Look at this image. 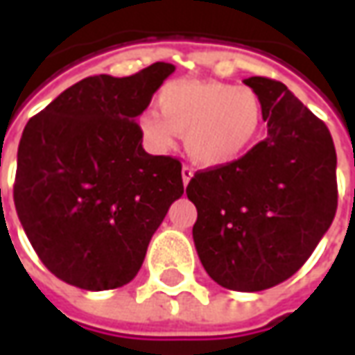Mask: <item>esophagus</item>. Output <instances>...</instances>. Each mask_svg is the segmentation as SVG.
<instances>
[{"label":"esophagus","instance_id":"1","mask_svg":"<svg viewBox=\"0 0 355 355\" xmlns=\"http://www.w3.org/2000/svg\"><path fill=\"white\" fill-rule=\"evenodd\" d=\"M193 177V169L190 167V165H184L182 167V182H184V186H188V182L192 180Z\"/></svg>","mask_w":355,"mask_h":355}]
</instances>
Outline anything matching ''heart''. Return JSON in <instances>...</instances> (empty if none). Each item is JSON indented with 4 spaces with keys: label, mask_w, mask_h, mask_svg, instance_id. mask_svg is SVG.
Instances as JSON below:
<instances>
[{
    "label": "heart",
    "mask_w": 355,
    "mask_h": 355,
    "mask_svg": "<svg viewBox=\"0 0 355 355\" xmlns=\"http://www.w3.org/2000/svg\"><path fill=\"white\" fill-rule=\"evenodd\" d=\"M157 108L140 116L148 144L169 150L177 132H182L188 154L205 167H223L243 157L264 121L262 102L253 89L223 81H171L157 94Z\"/></svg>",
    "instance_id": "obj_1"
}]
</instances>
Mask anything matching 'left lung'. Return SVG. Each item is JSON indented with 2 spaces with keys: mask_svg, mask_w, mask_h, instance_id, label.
Listing matches in <instances>:
<instances>
[{
  "mask_svg": "<svg viewBox=\"0 0 355 355\" xmlns=\"http://www.w3.org/2000/svg\"><path fill=\"white\" fill-rule=\"evenodd\" d=\"M268 137L238 162L198 171L186 188L198 209L193 243L226 289L254 293L289 279L336 213V152L327 125L282 81L249 78Z\"/></svg>",
  "mask_w": 355,
  "mask_h": 355,
  "instance_id": "8db88e82",
  "label": "left lung"
}]
</instances>
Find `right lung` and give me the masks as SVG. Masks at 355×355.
<instances>
[{
  "label": "right lung",
  "instance_id": "obj_1",
  "mask_svg": "<svg viewBox=\"0 0 355 355\" xmlns=\"http://www.w3.org/2000/svg\"><path fill=\"white\" fill-rule=\"evenodd\" d=\"M173 72L155 62L129 78L91 76L24 127L15 207L58 279L87 291L131 282L171 203L184 193L180 162L148 154L135 121Z\"/></svg>",
  "mask_w": 355,
  "mask_h": 355
}]
</instances>
